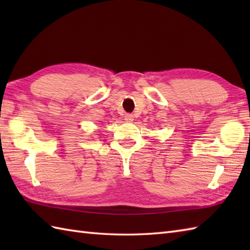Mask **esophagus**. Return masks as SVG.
<instances>
[{"mask_svg":"<svg viewBox=\"0 0 250 250\" xmlns=\"http://www.w3.org/2000/svg\"><path fill=\"white\" fill-rule=\"evenodd\" d=\"M133 118H134V117L132 114H125V120L128 121V122L133 121Z\"/></svg>","mask_w":250,"mask_h":250,"instance_id":"1","label":"esophagus"}]
</instances>
